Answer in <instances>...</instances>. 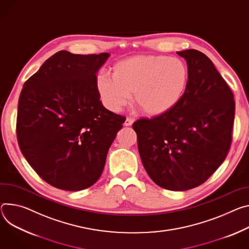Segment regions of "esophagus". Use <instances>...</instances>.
Here are the masks:
<instances>
[{
	"label": "esophagus",
	"mask_w": 249,
	"mask_h": 249,
	"mask_svg": "<svg viewBox=\"0 0 249 249\" xmlns=\"http://www.w3.org/2000/svg\"><path fill=\"white\" fill-rule=\"evenodd\" d=\"M134 119L133 118H129V117H127L126 118V120H125V122H124V126H132L133 125V123H134Z\"/></svg>",
	"instance_id": "34e87169"
}]
</instances>
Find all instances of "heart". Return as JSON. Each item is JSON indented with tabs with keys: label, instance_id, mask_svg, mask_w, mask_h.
I'll return each mask as SVG.
<instances>
[{
	"label": "heart",
	"instance_id": "obj_1",
	"mask_svg": "<svg viewBox=\"0 0 249 249\" xmlns=\"http://www.w3.org/2000/svg\"><path fill=\"white\" fill-rule=\"evenodd\" d=\"M111 77L99 74L95 88L102 105L120 111L133 93V101L144 115L159 117L173 111L184 99L190 71L184 60L166 55L139 54L117 61Z\"/></svg>",
	"mask_w": 249,
	"mask_h": 249
}]
</instances>
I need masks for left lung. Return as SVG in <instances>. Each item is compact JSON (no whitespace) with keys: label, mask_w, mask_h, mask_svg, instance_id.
Instances as JSON below:
<instances>
[{"label":"left lung","mask_w":249,"mask_h":249,"mask_svg":"<svg viewBox=\"0 0 249 249\" xmlns=\"http://www.w3.org/2000/svg\"><path fill=\"white\" fill-rule=\"evenodd\" d=\"M190 80L184 99L168 114L133 124L143 166L153 182L171 191L194 189L215 172L231 144L235 104L213 61L196 50L177 52Z\"/></svg>","instance_id":"1"}]
</instances>
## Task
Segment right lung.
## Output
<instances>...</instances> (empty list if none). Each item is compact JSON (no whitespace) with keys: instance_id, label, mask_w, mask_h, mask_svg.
<instances>
[{"instance_id":"obj_1","label":"right lung","mask_w":249,"mask_h":249,"mask_svg":"<svg viewBox=\"0 0 249 249\" xmlns=\"http://www.w3.org/2000/svg\"><path fill=\"white\" fill-rule=\"evenodd\" d=\"M109 53L60 51L43 62L18 99L17 135L22 155L46 182L81 191L100 178L124 117L107 110L96 73Z\"/></svg>"}]
</instances>
